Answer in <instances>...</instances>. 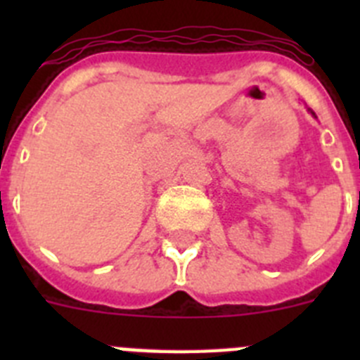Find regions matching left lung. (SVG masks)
I'll return each instance as SVG.
<instances>
[{
	"label": "left lung",
	"mask_w": 360,
	"mask_h": 360,
	"mask_svg": "<svg viewBox=\"0 0 360 360\" xmlns=\"http://www.w3.org/2000/svg\"><path fill=\"white\" fill-rule=\"evenodd\" d=\"M308 111H310V113H311V115H314V117H316V113H314V111H311V110H310V108H308ZM316 119H317V117H316Z\"/></svg>",
	"instance_id": "8db88e82"
}]
</instances>
